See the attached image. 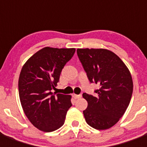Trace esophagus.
<instances>
[{"instance_id": "esophagus-1", "label": "esophagus", "mask_w": 147, "mask_h": 147, "mask_svg": "<svg viewBox=\"0 0 147 147\" xmlns=\"http://www.w3.org/2000/svg\"><path fill=\"white\" fill-rule=\"evenodd\" d=\"M72 97H73L75 99H77V98H79L82 97V94H72Z\"/></svg>"}]
</instances>
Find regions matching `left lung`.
I'll list each match as a JSON object with an SVG mask.
<instances>
[{
  "label": "left lung",
  "instance_id": "8db88e82",
  "mask_svg": "<svg viewBox=\"0 0 147 147\" xmlns=\"http://www.w3.org/2000/svg\"><path fill=\"white\" fill-rule=\"evenodd\" d=\"M78 59L91 83L99 85L95 96L83 94L88 107L83 111L85 121L97 130L116 124L125 113L133 93L130 71L113 52L104 49H78Z\"/></svg>",
  "mask_w": 147,
  "mask_h": 147
}]
</instances>
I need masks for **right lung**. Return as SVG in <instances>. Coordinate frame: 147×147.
Segmentation results:
<instances>
[{
    "label": "right lung",
    "instance_id": "1",
    "mask_svg": "<svg viewBox=\"0 0 147 147\" xmlns=\"http://www.w3.org/2000/svg\"><path fill=\"white\" fill-rule=\"evenodd\" d=\"M76 52L75 49L45 47L32 55L23 66L18 82L24 111L39 130L52 132L65 123L71 107V96L53 93L60 74Z\"/></svg>",
    "mask_w": 147,
    "mask_h": 147
}]
</instances>
